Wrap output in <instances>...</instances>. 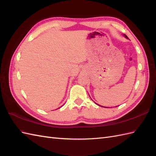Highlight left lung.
<instances>
[{
	"mask_svg": "<svg viewBox=\"0 0 156 156\" xmlns=\"http://www.w3.org/2000/svg\"><path fill=\"white\" fill-rule=\"evenodd\" d=\"M124 36H125V37H127V36L126 35H124ZM116 107H118V106H116Z\"/></svg>",
	"mask_w": 156,
	"mask_h": 156,
	"instance_id": "8db88e82",
	"label": "left lung"
}]
</instances>
